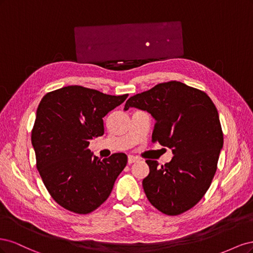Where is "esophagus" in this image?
<instances>
[{"label":"esophagus","instance_id":"obj_1","mask_svg":"<svg viewBox=\"0 0 253 253\" xmlns=\"http://www.w3.org/2000/svg\"><path fill=\"white\" fill-rule=\"evenodd\" d=\"M137 160H138V158L133 156V155H128V157H127V163H128L129 165L135 163V162H137Z\"/></svg>","mask_w":253,"mask_h":253}]
</instances>
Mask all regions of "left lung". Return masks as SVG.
Wrapping results in <instances>:
<instances>
[{"label": "left lung", "instance_id": "left-lung-1", "mask_svg": "<svg viewBox=\"0 0 253 253\" xmlns=\"http://www.w3.org/2000/svg\"><path fill=\"white\" fill-rule=\"evenodd\" d=\"M151 114L156 124L153 141L171 149L170 163L148 159L142 187L149 202L167 215H178L200 202L216 172L224 137L210 97L185 83L170 81L131 97L125 111Z\"/></svg>", "mask_w": 253, "mask_h": 253}]
</instances>
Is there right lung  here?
<instances>
[{"label": "right lung", "mask_w": 253, "mask_h": 253, "mask_svg": "<svg viewBox=\"0 0 253 253\" xmlns=\"http://www.w3.org/2000/svg\"><path fill=\"white\" fill-rule=\"evenodd\" d=\"M127 96L70 85L42 98L32 132L37 169L51 197L66 210H96L126 166L125 153L101 160L87 148L93 137L103 135V117Z\"/></svg>", "instance_id": "obj_1"}]
</instances>
